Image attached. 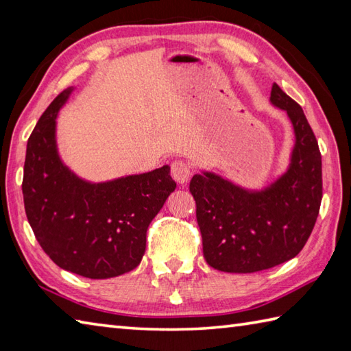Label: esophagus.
<instances>
[{
  "mask_svg": "<svg viewBox=\"0 0 351 351\" xmlns=\"http://www.w3.org/2000/svg\"><path fill=\"white\" fill-rule=\"evenodd\" d=\"M191 167L189 163H186L183 160H176L171 163V176H173L174 180L177 183H186L191 177Z\"/></svg>",
  "mask_w": 351,
  "mask_h": 351,
  "instance_id": "34e87169",
  "label": "esophagus"
}]
</instances>
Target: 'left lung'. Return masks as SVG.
<instances>
[{
  "label": "left lung",
  "instance_id": "8db88e82",
  "mask_svg": "<svg viewBox=\"0 0 351 351\" xmlns=\"http://www.w3.org/2000/svg\"><path fill=\"white\" fill-rule=\"evenodd\" d=\"M269 99L294 127L288 171L262 191L244 189L213 173L195 174L189 184L204 259L224 273H256L292 259L318 218L323 174L315 134L300 104L276 83Z\"/></svg>",
  "mask_w": 351,
  "mask_h": 351
}]
</instances>
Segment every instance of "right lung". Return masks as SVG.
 Instances as JSON below:
<instances>
[{
	"label": "right lung",
	"instance_id": "right-lung-1",
	"mask_svg": "<svg viewBox=\"0 0 351 351\" xmlns=\"http://www.w3.org/2000/svg\"><path fill=\"white\" fill-rule=\"evenodd\" d=\"M73 88L54 98L27 142L23 194L27 219L56 265L88 278L134 269L147 230L176 182L165 165L145 174L89 183L63 165L56 145V118Z\"/></svg>",
	"mask_w": 351,
	"mask_h": 351
}]
</instances>
